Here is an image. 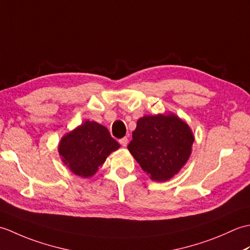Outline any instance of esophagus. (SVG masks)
I'll list each match as a JSON object with an SVG mask.
<instances>
[{"label":"esophagus","instance_id":"1","mask_svg":"<svg viewBox=\"0 0 250 250\" xmlns=\"http://www.w3.org/2000/svg\"><path fill=\"white\" fill-rule=\"evenodd\" d=\"M119 143H120V145H121L122 147H126V145H128L129 141H128V139H126V137H122V139L119 140Z\"/></svg>","mask_w":250,"mask_h":250}]
</instances>
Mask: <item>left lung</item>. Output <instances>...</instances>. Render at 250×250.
Masks as SVG:
<instances>
[{"instance_id":"obj_1","label":"left lung","mask_w":250,"mask_h":250,"mask_svg":"<svg viewBox=\"0 0 250 250\" xmlns=\"http://www.w3.org/2000/svg\"><path fill=\"white\" fill-rule=\"evenodd\" d=\"M128 149L143 171L167 182L189 160L194 136L188 124L173 113L145 115L137 120Z\"/></svg>"}]
</instances>
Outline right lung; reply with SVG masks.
Returning a JSON list of instances; mask_svg holds the SVG:
<instances>
[{
    "label": "right lung",
    "mask_w": 250,
    "mask_h": 250,
    "mask_svg": "<svg viewBox=\"0 0 250 250\" xmlns=\"http://www.w3.org/2000/svg\"><path fill=\"white\" fill-rule=\"evenodd\" d=\"M119 147L107 128L95 121L86 120L62 136L58 151L62 162L73 174L89 178Z\"/></svg>",
    "instance_id": "obj_1"
}]
</instances>
